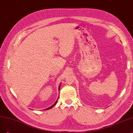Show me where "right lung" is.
<instances>
[{
	"instance_id": "add662e5",
	"label": "right lung",
	"mask_w": 133,
	"mask_h": 133,
	"mask_svg": "<svg viewBox=\"0 0 133 133\" xmlns=\"http://www.w3.org/2000/svg\"><path fill=\"white\" fill-rule=\"evenodd\" d=\"M59 88H60V85H59ZM57 100H58V99L57 100V101H56V103L54 104V105H52L51 106V107H50V108H47V109H45V110H49V109H52L53 107H54V106L55 105H56V104H57Z\"/></svg>"
}]
</instances>
